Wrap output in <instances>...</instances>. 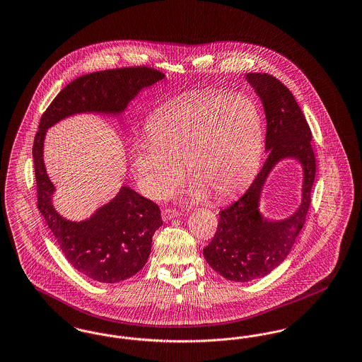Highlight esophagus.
Returning <instances> with one entry per match:
<instances>
[{
    "mask_svg": "<svg viewBox=\"0 0 362 362\" xmlns=\"http://www.w3.org/2000/svg\"><path fill=\"white\" fill-rule=\"evenodd\" d=\"M177 216H179V211L176 209H170L168 207V209H163V211H161V217H163L164 221L176 218Z\"/></svg>",
    "mask_w": 362,
    "mask_h": 362,
    "instance_id": "esophagus-1",
    "label": "esophagus"
}]
</instances>
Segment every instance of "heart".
<instances>
[{
    "label": "heart",
    "mask_w": 362,
    "mask_h": 362,
    "mask_svg": "<svg viewBox=\"0 0 362 362\" xmlns=\"http://www.w3.org/2000/svg\"><path fill=\"white\" fill-rule=\"evenodd\" d=\"M146 129L148 137L136 138L129 156L138 187L153 199L173 191L182 163L192 198H229L258 170L264 148L262 111L245 93L175 98L156 110Z\"/></svg>",
    "instance_id": "b5f03b06"
}]
</instances>
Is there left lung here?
Returning <instances> with one entry per match:
<instances>
[{
  "instance_id": "obj_1",
  "label": "left lung",
  "mask_w": 362,
  "mask_h": 362,
  "mask_svg": "<svg viewBox=\"0 0 362 362\" xmlns=\"http://www.w3.org/2000/svg\"><path fill=\"white\" fill-rule=\"evenodd\" d=\"M247 81L264 108L267 158L247 191L220 211L214 238L204 248L211 269L236 282L267 276L289 255L305 223L316 175L312 133L292 92L267 73H248ZM282 158H296L303 167L302 204L291 218L270 222L259 214L258 199L268 173Z\"/></svg>"
}]
</instances>
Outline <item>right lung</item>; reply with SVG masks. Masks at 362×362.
I'll return each instance as SVG.
<instances>
[{
	"instance_id": "right-lung-1",
	"label": "right lung",
	"mask_w": 362,
	"mask_h": 362,
	"mask_svg": "<svg viewBox=\"0 0 362 362\" xmlns=\"http://www.w3.org/2000/svg\"><path fill=\"white\" fill-rule=\"evenodd\" d=\"M164 74L148 66L89 73L65 86L43 112L33 146L37 209L70 264L103 284H115L137 274L151 254L152 238L163 225L160 209L134 189L122 186L115 198L99 207L88 220L64 218L52 206L54 185L45 161L46 132L74 114L118 115L141 89L163 80Z\"/></svg>"
}]
</instances>
